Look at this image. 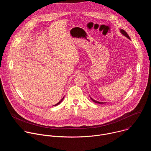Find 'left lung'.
<instances>
[{
	"label": "left lung",
	"mask_w": 151,
	"mask_h": 151,
	"mask_svg": "<svg viewBox=\"0 0 151 151\" xmlns=\"http://www.w3.org/2000/svg\"><path fill=\"white\" fill-rule=\"evenodd\" d=\"M120 32H121V33L124 35V36H125V37H127L128 39H130V36H129L128 35V34L127 33V32L125 31V30H124L123 29H120ZM91 98V99L94 101V102H95V103H99V104H102V103H103V102H100V101H96V100H93L91 97H90Z\"/></svg>",
	"instance_id": "1"
}]
</instances>
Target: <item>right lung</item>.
<instances>
[{"label": "right lung", "mask_w": 151, "mask_h": 151, "mask_svg": "<svg viewBox=\"0 0 151 151\" xmlns=\"http://www.w3.org/2000/svg\"><path fill=\"white\" fill-rule=\"evenodd\" d=\"M63 99H64V97H63V99H61V100L58 103H57L56 104H55V105H54V106H57V105H58V104H60V103L63 101Z\"/></svg>", "instance_id": "obj_1"}]
</instances>
